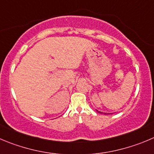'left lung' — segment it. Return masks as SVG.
Wrapping results in <instances>:
<instances>
[{
  "label": "left lung",
  "mask_w": 154,
  "mask_h": 154,
  "mask_svg": "<svg viewBox=\"0 0 154 154\" xmlns=\"http://www.w3.org/2000/svg\"><path fill=\"white\" fill-rule=\"evenodd\" d=\"M97 112H99V113H104V114H107V113H105V112H100V111H98V110H97ZM111 114V113H110Z\"/></svg>",
  "instance_id": "obj_1"
}]
</instances>
